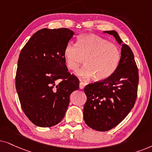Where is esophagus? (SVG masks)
<instances>
[{"mask_svg":"<svg viewBox=\"0 0 152 152\" xmlns=\"http://www.w3.org/2000/svg\"><path fill=\"white\" fill-rule=\"evenodd\" d=\"M85 86H86V84H85L83 81H80V83H79V88H80V89H81V90H83V89H84Z\"/></svg>","mask_w":152,"mask_h":152,"instance_id":"esophagus-1","label":"esophagus"}]
</instances>
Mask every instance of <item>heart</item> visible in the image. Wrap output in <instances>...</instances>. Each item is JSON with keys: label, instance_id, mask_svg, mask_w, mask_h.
<instances>
[{"label": "heart", "instance_id": "heart-1", "mask_svg": "<svg viewBox=\"0 0 152 152\" xmlns=\"http://www.w3.org/2000/svg\"><path fill=\"white\" fill-rule=\"evenodd\" d=\"M63 56L66 66L72 71L77 70L84 58L85 65L76 72L77 76L85 78L93 76L94 80H103L117 69L121 52L108 39L95 34H86L78 37L76 45L68 44Z\"/></svg>", "mask_w": 152, "mask_h": 152}]
</instances>
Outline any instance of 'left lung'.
<instances>
[{"label":"left lung","instance_id":"8db88e82","mask_svg":"<svg viewBox=\"0 0 152 152\" xmlns=\"http://www.w3.org/2000/svg\"><path fill=\"white\" fill-rule=\"evenodd\" d=\"M113 35L122 44L121 58L115 72L110 77L88 84L84 88L87 102L83 118L90 128L106 131L118 125L130 113L137 99L138 69L131 48L115 30L104 31Z\"/></svg>","mask_w":152,"mask_h":152}]
</instances>
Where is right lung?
Returning a JSON list of instances; mask_svg holds the SVG:
<instances>
[{"label":"right lung","instance_id":"obj_1","mask_svg":"<svg viewBox=\"0 0 152 152\" xmlns=\"http://www.w3.org/2000/svg\"><path fill=\"white\" fill-rule=\"evenodd\" d=\"M74 35L68 28H43L20 53L16 89L22 110L36 126L50 127L61 122L70 94L79 88V80L68 72L63 56Z\"/></svg>","mask_w":152,"mask_h":152}]
</instances>
